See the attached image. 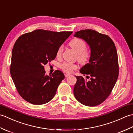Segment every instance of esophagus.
<instances>
[{
    "instance_id": "esophagus-1",
    "label": "esophagus",
    "mask_w": 133,
    "mask_h": 133,
    "mask_svg": "<svg viewBox=\"0 0 133 133\" xmlns=\"http://www.w3.org/2000/svg\"><path fill=\"white\" fill-rule=\"evenodd\" d=\"M70 75H71L69 74H64V76H65V77H66V78H67V77H70Z\"/></svg>"
}]
</instances>
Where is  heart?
<instances>
[{
  "mask_svg": "<svg viewBox=\"0 0 133 133\" xmlns=\"http://www.w3.org/2000/svg\"><path fill=\"white\" fill-rule=\"evenodd\" d=\"M70 46L77 53V60L81 64H86L89 62L91 58V53L86 49V44L84 41L80 38H74L70 42ZM63 52V47L60 46L56 51V56L59 58ZM77 64L63 62L61 64V69L65 72L71 73L74 70L77 69Z\"/></svg>",
  "mask_w": 133,
  "mask_h": 133,
  "instance_id": "heart-1",
  "label": "heart"
}]
</instances>
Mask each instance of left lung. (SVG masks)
<instances>
[{"label": "left lung", "mask_w": 133, "mask_h": 133, "mask_svg": "<svg viewBox=\"0 0 133 133\" xmlns=\"http://www.w3.org/2000/svg\"><path fill=\"white\" fill-rule=\"evenodd\" d=\"M74 36L84 39L91 49L89 63L80 70L82 76L77 79L74 87L77 100L87 106L101 104L111 94L119 74V64L116 47L108 35L91 29L75 32Z\"/></svg>", "instance_id": "1"}]
</instances>
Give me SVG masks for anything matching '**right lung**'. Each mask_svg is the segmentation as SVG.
Listing matches in <instances>:
<instances>
[{
  "instance_id": "add662e5",
  "label": "right lung",
  "mask_w": 133,
  "mask_h": 133,
  "mask_svg": "<svg viewBox=\"0 0 133 133\" xmlns=\"http://www.w3.org/2000/svg\"><path fill=\"white\" fill-rule=\"evenodd\" d=\"M72 32L39 29L24 34L17 39L10 70L17 91L25 101L39 105L54 97L64 75L60 70L46 75L44 65L55 58L58 48Z\"/></svg>"
}]
</instances>
